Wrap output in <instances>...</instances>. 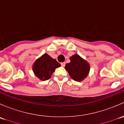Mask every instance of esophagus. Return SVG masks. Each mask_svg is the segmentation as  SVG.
Here are the masks:
<instances>
[{
    "instance_id": "34e87169",
    "label": "esophagus",
    "mask_w": 124,
    "mask_h": 124,
    "mask_svg": "<svg viewBox=\"0 0 124 124\" xmlns=\"http://www.w3.org/2000/svg\"><path fill=\"white\" fill-rule=\"evenodd\" d=\"M61 65H62V67H64L65 66V62H62L61 63Z\"/></svg>"
}]
</instances>
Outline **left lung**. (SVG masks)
I'll return each mask as SVG.
<instances>
[{
    "label": "left lung",
    "mask_w": 124,
    "mask_h": 124,
    "mask_svg": "<svg viewBox=\"0 0 124 124\" xmlns=\"http://www.w3.org/2000/svg\"><path fill=\"white\" fill-rule=\"evenodd\" d=\"M70 59V62L65 65V69L72 79L77 82H82L89 73V63L77 54L72 55Z\"/></svg>",
    "instance_id": "8db88e82"
}]
</instances>
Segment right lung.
I'll return each instance as SVG.
<instances>
[{
	"label": "right lung",
	"mask_w": 124,
	"mask_h": 124,
	"mask_svg": "<svg viewBox=\"0 0 124 124\" xmlns=\"http://www.w3.org/2000/svg\"><path fill=\"white\" fill-rule=\"evenodd\" d=\"M61 64L47 53H44L35 61L32 65L34 74L42 81L49 79L56 68Z\"/></svg>",
	"instance_id": "obj_1"
}]
</instances>
